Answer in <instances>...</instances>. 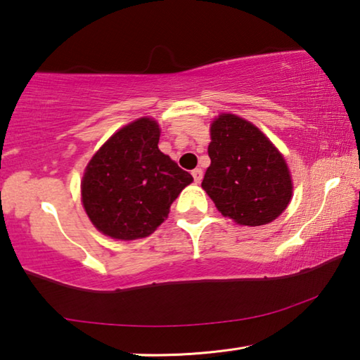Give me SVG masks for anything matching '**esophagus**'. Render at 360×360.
<instances>
[{
	"label": "esophagus",
	"mask_w": 360,
	"mask_h": 360,
	"mask_svg": "<svg viewBox=\"0 0 360 360\" xmlns=\"http://www.w3.org/2000/svg\"><path fill=\"white\" fill-rule=\"evenodd\" d=\"M192 176H193L195 184H200V182H202V179H203V172H202V168H195L193 172H192Z\"/></svg>",
	"instance_id": "esophagus-1"
}]
</instances>
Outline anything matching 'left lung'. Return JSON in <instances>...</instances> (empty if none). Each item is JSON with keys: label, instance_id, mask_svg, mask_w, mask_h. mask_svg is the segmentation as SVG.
<instances>
[{"label": "left lung", "instance_id": "left-lung-1", "mask_svg": "<svg viewBox=\"0 0 360 360\" xmlns=\"http://www.w3.org/2000/svg\"><path fill=\"white\" fill-rule=\"evenodd\" d=\"M208 155L202 187L222 216L257 227L288 208L294 188L288 163L251 122L235 114L212 120Z\"/></svg>", "mask_w": 360, "mask_h": 360}]
</instances>
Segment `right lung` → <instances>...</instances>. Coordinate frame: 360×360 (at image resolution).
Segmentation results:
<instances>
[{
	"mask_svg": "<svg viewBox=\"0 0 360 360\" xmlns=\"http://www.w3.org/2000/svg\"><path fill=\"white\" fill-rule=\"evenodd\" d=\"M160 129L141 117L101 146L81 182L84 210L103 235L138 240L154 233L193 178L158 149Z\"/></svg>",
	"mask_w": 360,
	"mask_h": 360,
	"instance_id": "1",
	"label": "right lung"
}]
</instances>
